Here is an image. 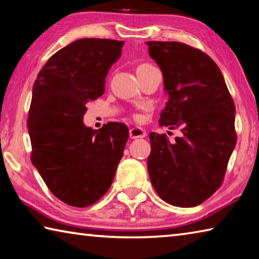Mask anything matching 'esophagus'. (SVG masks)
I'll list each match as a JSON object with an SVG mask.
<instances>
[{"instance_id": "34e87169", "label": "esophagus", "mask_w": 259, "mask_h": 259, "mask_svg": "<svg viewBox=\"0 0 259 259\" xmlns=\"http://www.w3.org/2000/svg\"><path fill=\"white\" fill-rule=\"evenodd\" d=\"M129 136L131 139L137 138H144L146 136V131L142 128H131L129 130Z\"/></svg>"}]
</instances>
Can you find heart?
I'll return each instance as SVG.
<instances>
[{"mask_svg": "<svg viewBox=\"0 0 259 259\" xmlns=\"http://www.w3.org/2000/svg\"><path fill=\"white\" fill-rule=\"evenodd\" d=\"M151 65H142V66H139V67H150Z\"/></svg>", "mask_w": 259, "mask_h": 259, "instance_id": "obj_1", "label": "heart"}]
</instances>
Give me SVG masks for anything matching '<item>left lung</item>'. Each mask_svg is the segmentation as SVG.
<instances>
[{"label":"left lung","mask_w":259,"mask_h":259,"mask_svg":"<svg viewBox=\"0 0 259 259\" xmlns=\"http://www.w3.org/2000/svg\"><path fill=\"white\" fill-rule=\"evenodd\" d=\"M146 45L168 96L159 124L182 131L171 143L166 135L150 134L148 175L164 202L195 207L224 178L236 144L234 103L221 69L204 52L181 42Z\"/></svg>","instance_id":"left-lung-1"}]
</instances>
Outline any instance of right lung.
<instances>
[{"label":"right lung","instance_id":"obj_1","mask_svg":"<svg viewBox=\"0 0 259 259\" xmlns=\"http://www.w3.org/2000/svg\"><path fill=\"white\" fill-rule=\"evenodd\" d=\"M123 41L81 38L57 51L34 82L28 116L32 162L56 198L88 207L108 191L129 131L119 122L99 130L83 123L89 100L100 97Z\"/></svg>","mask_w":259,"mask_h":259}]
</instances>
